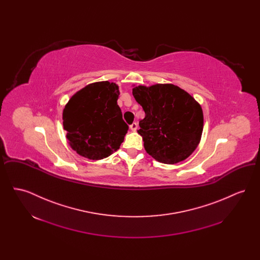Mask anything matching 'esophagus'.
Instances as JSON below:
<instances>
[{
    "label": "esophagus",
    "mask_w": 260,
    "mask_h": 260,
    "mask_svg": "<svg viewBox=\"0 0 260 260\" xmlns=\"http://www.w3.org/2000/svg\"><path fill=\"white\" fill-rule=\"evenodd\" d=\"M137 123H133V124L129 125V128H131V131H133V132H136V129H137Z\"/></svg>",
    "instance_id": "34e87169"
}]
</instances>
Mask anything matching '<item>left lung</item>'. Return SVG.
<instances>
[{"instance_id":"obj_1","label":"left lung","mask_w":260,"mask_h":260,"mask_svg":"<svg viewBox=\"0 0 260 260\" xmlns=\"http://www.w3.org/2000/svg\"><path fill=\"white\" fill-rule=\"evenodd\" d=\"M133 94L145 112L137 132L149 155L169 165L187 159L198 147L204 127L198 102L173 84L138 86Z\"/></svg>"}]
</instances>
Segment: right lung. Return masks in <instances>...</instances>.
<instances>
[{"mask_svg":"<svg viewBox=\"0 0 260 260\" xmlns=\"http://www.w3.org/2000/svg\"><path fill=\"white\" fill-rule=\"evenodd\" d=\"M119 94L115 83L96 82L77 91L65 105L63 127L80 156L101 160L120 148L128 125L117 103Z\"/></svg>","mask_w":260,"mask_h":260,"instance_id":"obj_1","label":"right lung"}]
</instances>
